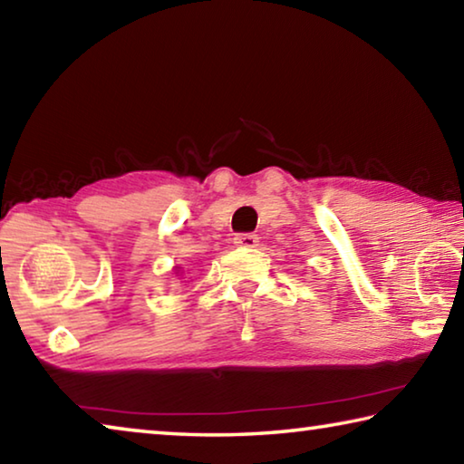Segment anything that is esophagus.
<instances>
[{"label": "esophagus", "mask_w": 464, "mask_h": 464, "mask_svg": "<svg viewBox=\"0 0 464 464\" xmlns=\"http://www.w3.org/2000/svg\"><path fill=\"white\" fill-rule=\"evenodd\" d=\"M235 246H241V247H256L257 243H260V237L254 233H239L235 235Z\"/></svg>", "instance_id": "34e87169"}]
</instances>
